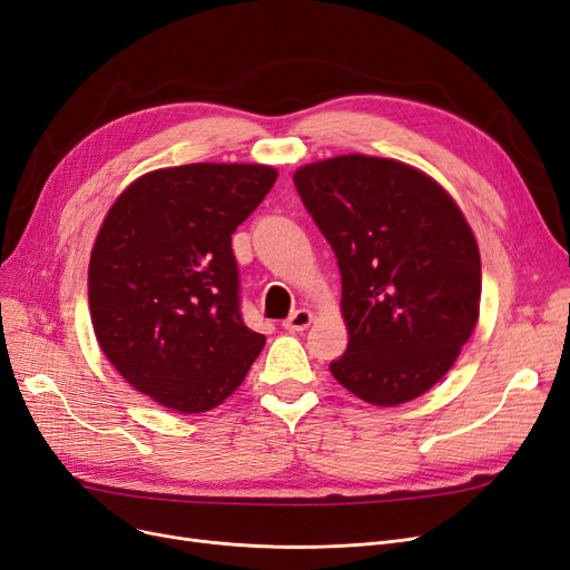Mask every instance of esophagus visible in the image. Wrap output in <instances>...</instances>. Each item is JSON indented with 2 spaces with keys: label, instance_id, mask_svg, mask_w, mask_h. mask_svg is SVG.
Instances as JSON below:
<instances>
[{
  "label": "esophagus",
  "instance_id": "esophagus-1",
  "mask_svg": "<svg viewBox=\"0 0 570 570\" xmlns=\"http://www.w3.org/2000/svg\"><path fill=\"white\" fill-rule=\"evenodd\" d=\"M309 324H312V312H307V309H296L282 326H284L286 331H291V333H301V331H305Z\"/></svg>",
  "mask_w": 570,
  "mask_h": 570
}]
</instances>
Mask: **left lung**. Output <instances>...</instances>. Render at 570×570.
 <instances>
[{
	"mask_svg": "<svg viewBox=\"0 0 570 570\" xmlns=\"http://www.w3.org/2000/svg\"><path fill=\"white\" fill-rule=\"evenodd\" d=\"M293 183L341 267L350 341L333 377L373 406L425 394L479 320L481 258L462 210L423 171L381 157L314 161Z\"/></svg>",
	"mask_w": 570,
	"mask_h": 570,
	"instance_id": "1",
	"label": "left lung"
}]
</instances>
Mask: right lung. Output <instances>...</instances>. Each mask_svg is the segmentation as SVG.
Wrapping results in <instances>:
<instances>
[{
    "label": "right lung",
    "mask_w": 570,
    "mask_h": 570,
    "mask_svg": "<svg viewBox=\"0 0 570 570\" xmlns=\"http://www.w3.org/2000/svg\"><path fill=\"white\" fill-rule=\"evenodd\" d=\"M277 180L263 164L140 176L108 210L89 263L98 345L126 383L178 413L223 404L265 345L239 309L232 235Z\"/></svg>",
    "instance_id": "1"
}]
</instances>
